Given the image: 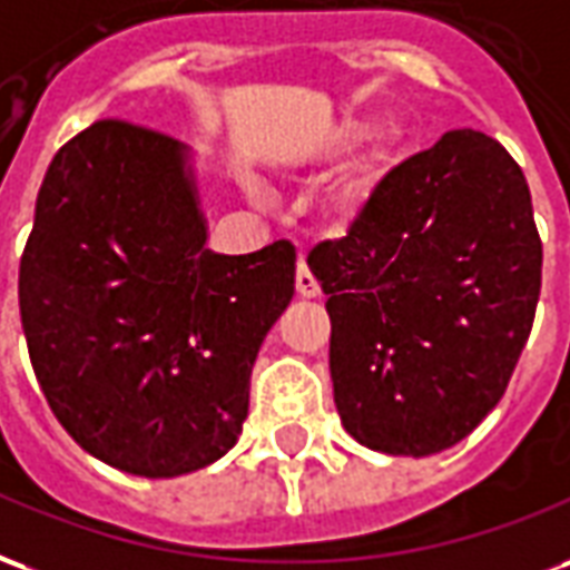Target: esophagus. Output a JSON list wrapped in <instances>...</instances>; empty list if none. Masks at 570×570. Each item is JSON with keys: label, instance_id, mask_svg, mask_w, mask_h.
I'll use <instances>...</instances> for the list:
<instances>
[{"label": "esophagus", "instance_id": "esophagus-1", "mask_svg": "<svg viewBox=\"0 0 570 570\" xmlns=\"http://www.w3.org/2000/svg\"><path fill=\"white\" fill-rule=\"evenodd\" d=\"M294 285H297V294L301 297H315L318 294V282H315V276L309 273V267L306 264H297V276H294Z\"/></svg>", "mask_w": 570, "mask_h": 570}]
</instances>
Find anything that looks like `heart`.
Returning <instances> with one entry per match:
<instances>
[{
	"label": "heart",
	"instance_id": "obj_1",
	"mask_svg": "<svg viewBox=\"0 0 570 570\" xmlns=\"http://www.w3.org/2000/svg\"><path fill=\"white\" fill-rule=\"evenodd\" d=\"M355 127H343V130H340V136H336L334 139V148H343V145H348L352 142V139H355Z\"/></svg>",
	"mask_w": 570,
	"mask_h": 570
}]
</instances>
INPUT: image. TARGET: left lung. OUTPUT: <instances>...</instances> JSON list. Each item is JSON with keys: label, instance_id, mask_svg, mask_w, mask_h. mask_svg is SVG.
<instances>
[{"label": "left lung", "instance_id": "1", "mask_svg": "<svg viewBox=\"0 0 570 570\" xmlns=\"http://www.w3.org/2000/svg\"><path fill=\"white\" fill-rule=\"evenodd\" d=\"M331 315L336 413L389 455H434L504 397L541 297L519 164L476 130L385 173L346 236L306 257Z\"/></svg>", "mask_w": 570, "mask_h": 570}]
</instances>
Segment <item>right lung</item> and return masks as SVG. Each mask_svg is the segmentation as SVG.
<instances>
[{
    "label": "right lung",
    "mask_w": 570,
    "mask_h": 570,
    "mask_svg": "<svg viewBox=\"0 0 570 570\" xmlns=\"http://www.w3.org/2000/svg\"><path fill=\"white\" fill-rule=\"evenodd\" d=\"M294 261L288 239L215 255L188 148L130 120L90 124L53 154L20 257V322L53 416L136 476L218 461L294 297Z\"/></svg>",
    "instance_id": "right-lung-1"
}]
</instances>
